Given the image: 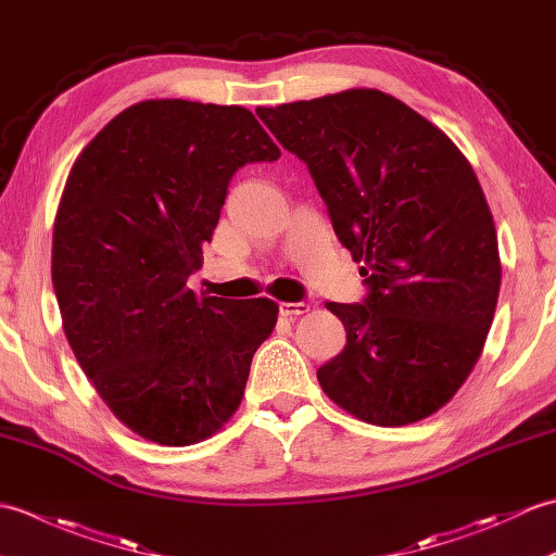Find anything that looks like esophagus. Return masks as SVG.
<instances>
[{
    "label": "esophagus",
    "mask_w": 556,
    "mask_h": 556,
    "mask_svg": "<svg viewBox=\"0 0 556 556\" xmlns=\"http://www.w3.org/2000/svg\"><path fill=\"white\" fill-rule=\"evenodd\" d=\"M311 311V303H279V313L285 317H299V315H305Z\"/></svg>",
    "instance_id": "obj_1"
}]
</instances>
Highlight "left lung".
I'll list each match as a JSON object with an SVG mask.
<instances>
[{
  "instance_id": "8db88e82",
  "label": "left lung",
  "mask_w": 556,
  "mask_h": 556,
  "mask_svg": "<svg viewBox=\"0 0 556 556\" xmlns=\"http://www.w3.org/2000/svg\"><path fill=\"white\" fill-rule=\"evenodd\" d=\"M308 164L368 299L327 303L344 351L317 370L358 420L399 428L452 401L478 363L502 263L478 176L452 138L375 88L257 108Z\"/></svg>"
}]
</instances>
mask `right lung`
Listing matches in <instances>:
<instances>
[{
	"label": "right lung",
	"mask_w": 556,
	"mask_h": 556,
	"mask_svg": "<svg viewBox=\"0 0 556 556\" xmlns=\"http://www.w3.org/2000/svg\"><path fill=\"white\" fill-rule=\"evenodd\" d=\"M279 155L239 104L146 100L68 172L52 236L62 327L104 404L143 440L198 444L241 406L277 303L207 296L186 281L233 172Z\"/></svg>",
	"instance_id": "right-lung-1"
}]
</instances>
